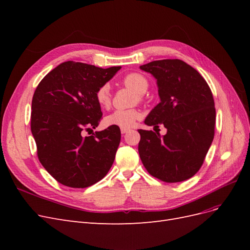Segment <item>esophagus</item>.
<instances>
[{
  "instance_id": "obj_1",
  "label": "esophagus",
  "mask_w": 250,
  "mask_h": 250,
  "mask_svg": "<svg viewBox=\"0 0 250 250\" xmlns=\"http://www.w3.org/2000/svg\"><path fill=\"white\" fill-rule=\"evenodd\" d=\"M129 131H130V128H125V127L121 128V132H122L123 134H124V133H127V132H129Z\"/></svg>"
}]
</instances>
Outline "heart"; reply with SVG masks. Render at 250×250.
<instances>
[{"label": "heart", "mask_w": 250, "mask_h": 250, "mask_svg": "<svg viewBox=\"0 0 250 250\" xmlns=\"http://www.w3.org/2000/svg\"><path fill=\"white\" fill-rule=\"evenodd\" d=\"M121 83L126 87L133 89L138 95L140 101H144V93L146 92L149 82L148 79L144 76L143 74L138 72H131L126 74L125 76L121 79ZM96 101L102 108H108L111 103V94L110 86L105 83L97 88L95 93ZM141 113L138 109H117L109 113L108 116L105 117V124L108 126H118L129 128L134 125V123L140 119Z\"/></svg>", "instance_id": "1"}]
</instances>
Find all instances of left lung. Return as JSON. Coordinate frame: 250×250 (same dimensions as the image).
Instances as JSON below:
<instances>
[{
    "label": "left lung",
    "mask_w": 250,
    "mask_h": 250,
    "mask_svg": "<svg viewBox=\"0 0 250 250\" xmlns=\"http://www.w3.org/2000/svg\"><path fill=\"white\" fill-rule=\"evenodd\" d=\"M157 80L161 102L145 120L148 126L167 128L161 135L139 129V153L150 175L180 183L199 171L215 135L216 109L204 78L180 59L155 60L140 66Z\"/></svg>",
    "instance_id": "left-lung-1"
}]
</instances>
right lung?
<instances>
[{"mask_svg":"<svg viewBox=\"0 0 250 250\" xmlns=\"http://www.w3.org/2000/svg\"><path fill=\"white\" fill-rule=\"evenodd\" d=\"M120 69L65 62L37 85L31 131L41 164L59 184L87 188L111 168L121 141L120 128L109 126L89 137H83L82 132L99 125L102 111L95 93Z\"/></svg>","mask_w":250,"mask_h":250,"instance_id":"1","label":"right lung"}]
</instances>
